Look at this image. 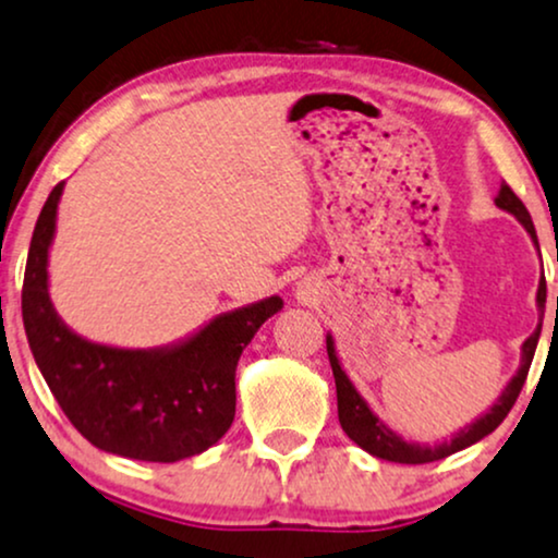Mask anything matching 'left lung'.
<instances>
[{
    "instance_id": "left-lung-1",
    "label": "left lung",
    "mask_w": 558,
    "mask_h": 558,
    "mask_svg": "<svg viewBox=\"0 0 558 558\" xmlns=\"http://www.w3.org/2000/svg\"><path fill=\"white\" fill-rule=\"evenodd\" d=\"M494 204L499 206L501 211H510V215L518 219V222L525 227V232L531 235L533 245L538 247V235H535L533 219L527 215L525 204L520 202L518 196L512 194V189L507 183H501L497 198ZM535 305H538V313L543 315L546 311V279L541 277L538 281V292H535ZM541 339V323L538 328L522 341L520 347V367L518 373L512 375V380L505 385L501 396L489 405L486 414H481L478 418H473L471 424H465L463 429L456 432L450 439L437 445H424V442H411V439H403L401 435H396L388 424L383 422L380 416L369 409V403L360 396V390L354 388V383L349 380V375L343 373L339 354H336V341L331 333H326V349H328V360H331V369H333V380H336V401H339V422L341 429L347 432L349 439L362 447L364 452L369 456L380 458V460H390V463H409V465H418V463H435V460H442L452 452L465 450V447L476 445L478 439H484L486 435H492L497 426L505 422V416L510 414V409L518 401L522 383H525L527 369H531L535 347H538Z\"/></svg>"
}]
</instances>
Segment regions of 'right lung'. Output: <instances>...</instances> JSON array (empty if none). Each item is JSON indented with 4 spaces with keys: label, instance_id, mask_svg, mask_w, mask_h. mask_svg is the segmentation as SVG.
I'll list each match as a JSON object with an SVG mask.
<instances>
[{
    "label": "right lung",
    "instance_id": "obj_1",
    "mask_svg": "<svg viewBox=\"0 0 558 558\" xmlns=\"http://www.w3.org/2000/svg\"><path fill=\"white\" fill-rule=\"evenodd\" d=\"M61 194L64 181L40 209L23 281V326L46 385L74 429L98 450L147 463H175L209 450L235 418L240 354L284 300L271 294L227 311L165 347L89 341L59 318L48 294Z\"/></svg>",
    "mask_w": 558,
    "mask_h": 558
}]
</instances>
